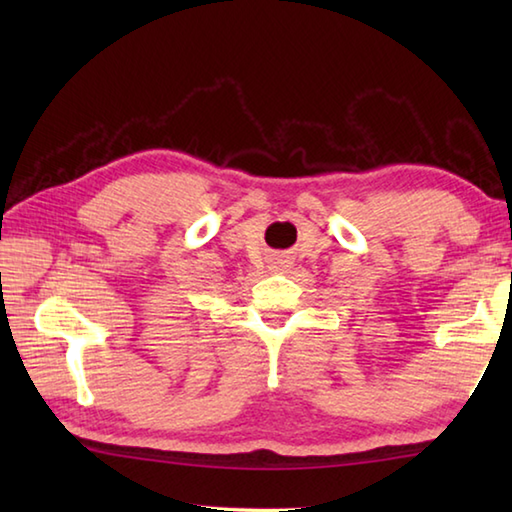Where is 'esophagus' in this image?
Wrapping results in <instances>:
<instances>
[{"mask_svg":"<svg viewBox=\"0 0 512 512\" xmlns=\"http://www.w3.org/2000/svg\"><path fill=\"white\" fill-rule=\"evenodd\" d=\"M286 268H288V259H284V257L277 259V262H275V270H286Z\"/></svg>","mask_w":512,"mask_h":512,"instance_id":"34e87169","label":"esophagus"}]
</instances>
